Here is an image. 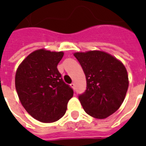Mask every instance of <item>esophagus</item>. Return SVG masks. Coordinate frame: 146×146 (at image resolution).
<instances>
[{
    "mask_svg": "<svg viewBox=\"0 0 146 146\" xmlns=\"http://www.w3.org/2000/svg\"><path fill=\"white\" fill-rule=\"evenodd\" d=\"M70 87H71L73 90H75V89H76V86H75V84H74V83H72V84H70Z\"/></svg>",
    "mask_w": 146,
    "mask_h": 146,
    "instance_id": "esophagus-1",
    "label": "esophagus"
}]
</instances>
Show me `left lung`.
<instances>
[{
    "label": "left lung",
    "instance_id": "obj_1",
    "mask_svg": "<svg viewBox=\"0 0 146 146\" xmlns=\"http://www.w3.org/2000/svg\"><path fill=\"white\" fill-rule=\"evenodd\" d=\"M85 74L87 89L79 96L83 109L92 117L105 119L118 110L129 85L124 65L102 51L75 52Z\"/></svg>",
    "mask_w": 146,
    "mask_h": 146
}]
</instances>
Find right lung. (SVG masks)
Instances as JSON below:
<instances>
[{
	"instance_id": "add662e5",
	"label": "right lung",
	"mask_w": 146,
	"mask_h": 146,
	"mask_svg": "<svg viewBox=\"0 0 146 146\" xmlns=\"http://www.w3.org/2000/svg\"><path fill=\"white\" fill-rule=\"evenodd\" d=\"M63 55V51L38 49L21 62L15 73L21 103L30 116L42 123L61 119L73 96V89L64 83L57 69Z\"/></svg>"
}]
</instances>
